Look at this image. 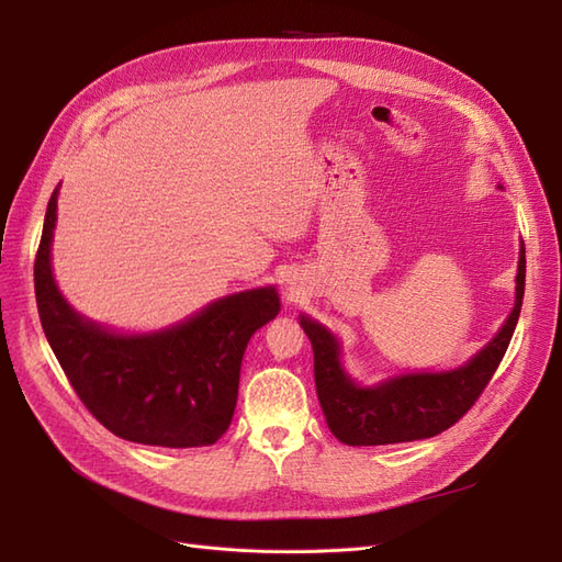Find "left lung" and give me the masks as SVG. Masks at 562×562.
Listing matches in <instances>:
<instances>
[{
  "mask_svg": "<svg viewBox=\"0 0 562 562\" xmlns=\"http://www.w3.org/2000/svg\"><path fill=\"white\" fill-rule=\"evenodd\" d=\"M525 293V248H520L516 304L502 330L473 359L448 372H413L378 386L356 384L339 361V342L321 323L300 316L314 349V380L328 429L347 446H389L431 438L450 429L479 401L512 342Z\"/></svg>",
  "mask_w": 562,
  "mask_h": 562,
  "instance_id": "left-lung-1",
  "label": "left lung"
}]
</instances>
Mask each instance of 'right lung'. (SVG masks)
I'll return each mask as SVG.
<instances>
[{
    "label": "right lung",
    "instance_id": "1",
    "mask_svg": "<svg viewBox=\"0 0 562 562\" xmlns=\"http://www.w3.org/2000/svg\"><path fill=\"white\" fill-rule=\"evenodd\" d=\"M56 209L58 187L44 217L35 295L44 335L77 396L133 443L213 446L232 424L248 339L281 310L277 288L223 297L161 333L114 335L79 316L58 291L50 271Z\"/></svg>",
    "mask_w": 562,
    "mask_h": 562
}]
</instances>
